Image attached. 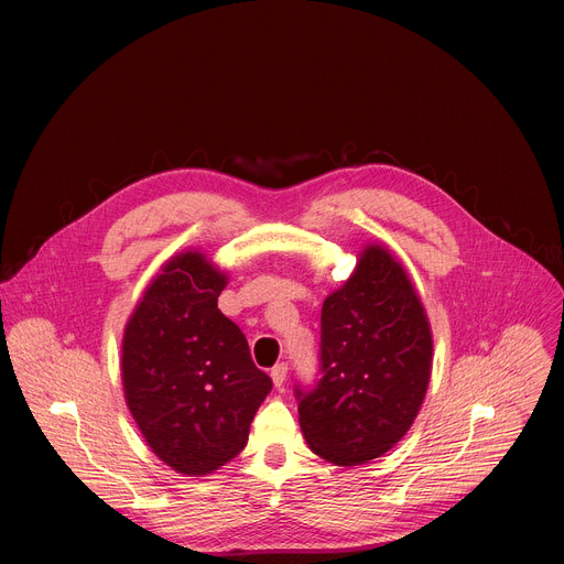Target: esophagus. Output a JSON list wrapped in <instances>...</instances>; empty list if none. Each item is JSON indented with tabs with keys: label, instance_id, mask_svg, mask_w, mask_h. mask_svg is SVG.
I'll return each mask as SVG.
<instances>
[{
	"label": "esophagus",
	"instance_id": "obj_1",
	"mask_svg": "<svg viewBox=\"0 0 564 564\" xmlns=\"http://www.w3.org/2000/svg\"><path fill=\"white\" fill-rule=\"evenodd\" d=\"M272 381H274V386L276 388H281L283 383H285V377H288V364L285 361H281V364H276L274 368H272Z\"/></svg>",
	"mask_w": 564,
	"mask_h": 564
}]
</instances>
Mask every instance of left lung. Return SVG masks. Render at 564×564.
I'll return each instance as SVG.
<instances>
[{"mask_svg":"<svg viewBox=\"0 0 564 564\" xmlns=\"http://www.w3.org/2000/svg\"><path fill=\"white\" fill-rule=\"evenodd\" d=\"M431 361V328L409 274L383 248H368L324 301L318 379L294 386L307 446L337 466L390 451L417 417Z\"/></svg>","mask_w":564,"mask_h":564,"instance_id":"left-lung-1","label":"left lung"}]
</instances>
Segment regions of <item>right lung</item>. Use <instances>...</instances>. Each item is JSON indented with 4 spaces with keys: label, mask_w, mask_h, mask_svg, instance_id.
<instances>
[{
    "label": "right lung",
    "mask_w": 564,
    "mask_h": 564,
    "mask_svg": "<svg viewBox=\"0 0 564 564\" xmlns=\"http://www.w3.org/2000/svg\"><path fill=\"white\" fill-rule=\"evenodd\" d=\"M225 274L187 252L163 268L122 341L129 411L151 451L185 475H205L248 444L272 390L246 335L218 310Z\"/></svg>",
    "instance_id": "1"
}]
</instances>
